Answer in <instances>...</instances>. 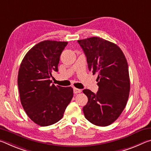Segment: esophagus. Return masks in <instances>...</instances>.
Segmentation results:
<instances>
[{
  "label": "esophagus",
  "instance_id": "esophagus-1",
  "mask_svg": "<svg viewBox=\"0 0 151 151\" xmlns=\"http://www.w3.org/2000/svg\"><path fill=\"white\" fill-rule=\"evenodd\" d=\"M73 91H74V93L76 94H78V93H81V89H78V88H73Z\"/></svg>",
  "mask_w": 151,
  "mask_h": 151
}]
</instances>
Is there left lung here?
Listing matches in <instances>:
<instances>
[{"mask_svg":"<svg viewBox=\"0 0 151 151\" xmlns=\"http://www.w3.org/2000/svg\"><path fill=\"white\" fill-rule=\"evenodd\" d=\"M85 52L88 70L98 73L99 91L96 94L85 89L88 103L83 107L85 118L100 127L109 126L121 115L130 91L128 63L118 46L102 38L78 40Z\"/></svg>","mask_w":151,"mask_h":151,"instance_id":"left-lung-1","label":"left lung"}]
</instances>
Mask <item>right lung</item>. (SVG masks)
I'll list each match as a JSON object with an SVG mask.
<instances>
[{
	"mask_svg": "<svg viewBox=\"0 0 151 151\" xmlns=\"http://www.w3.org/2000/svg\"><path fill=\"white\" fill-rule=\"evenodd\" d=\"M68 42L44 40L30 49L20 64L18 86L20 102L28 116L38 125L49 126L59 121L73 97L70 86L52 83L58 71L60 56Z\"/></svg>",
	"mask_w": 151,
	"mask_h": 151,
	"instance_id": "obj_1",
	"label": "right lung"
}]
</instances>
